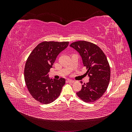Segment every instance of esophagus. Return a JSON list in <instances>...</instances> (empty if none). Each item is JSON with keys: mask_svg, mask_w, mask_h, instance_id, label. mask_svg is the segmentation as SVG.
Listing matches in <instances>:
<instances>
[{"mask_svg": "<svg viewBox=\"0 0 132 132\" xmlns=\"http://www.w3.org/2000/svg\"><path fill=\"white\" fill-rule=\"evenodd\" d=\"M68 81L69 82H74L73 80H70V79H68Z\"/></svg>", "mask_w": 132, "mask_h": 132, "instance_id": "esophagus-1", "label": "esophagus"}]
</instances>
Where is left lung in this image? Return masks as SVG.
Listing matches in <instances>:
<instances>
[{
  "label": "left lung",
  "instance_id": "obj_1",
  "mask_svg": "<svg viewBox=\"0 0 132 132\" xmlns=\"http://www.w3.org/2000/svg\"><path fill=\"white\" fill-rule=\"evenodd\" d=\"M70 47L79 53L89 77V81L84 84L77 95L87 103L97 100L107 90L110 80V67L105 54L97 45L85 41L73 42Z\"/></svg>",
  "mask_w": 132,
  "mask_h": 132
}]
</instances>
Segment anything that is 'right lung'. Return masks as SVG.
Here are the masks:
<instances>
[{"instance_id": "1", "label": "right lung", "mask_w": 132, "mask_h": 132, "mask_svg": "<svg viewBox=\"0 0 132 132\" xmlns=\"http://www.w3.org/2000/svg\"><path fill=\"white\" fill-rule=\"evenodd\" d=\"M68 45L69 42H43L35 48L27 58L24 70L25 81L36 100L48 104L61 94L65 79H50L48 73L58 54Z\"/></svg>"}]
</instances>
